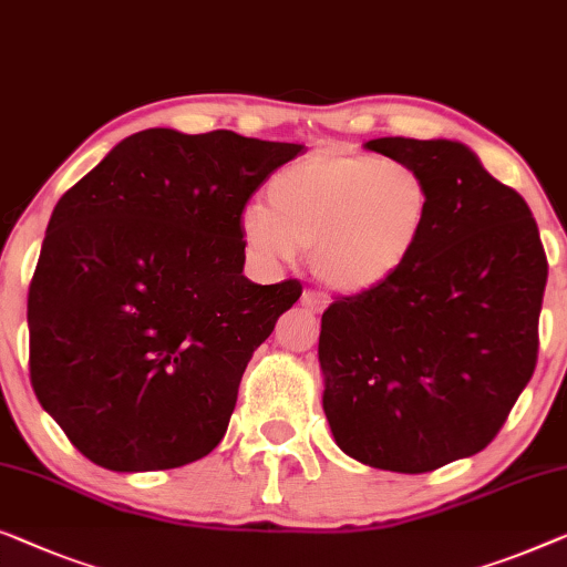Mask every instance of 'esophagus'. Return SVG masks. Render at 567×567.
<instances>
[{"label": "esophagus", "instance_id": "1", "mask_svg": "<svg viewBox=\"0 0 567 567\" xmlns=\"http://www.w3.org/2000/svg\"><path fill=\"white\" fill-rule=\"evenodd\" d=\"M301 303L307 307L309 311H322L327 307V297L324 293H319L315 289H307L301 293Z\"/></svg>", "mask_w": 567, "mask_h": 567}]
</instances>
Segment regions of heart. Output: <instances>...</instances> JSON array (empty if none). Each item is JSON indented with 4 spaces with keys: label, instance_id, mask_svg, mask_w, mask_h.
Listing matches in <instances>:
<instances>
[{
    "label": "heart",
    "instance_id": "obj_1",
    "mask_svg": "<svg viewBox=\"0 0 567 567\" xmlns=\"http://www.w3.org/2000/svg\"><path fill=\"white\" fill-rule=\"evenodd\" d=\"M426 219V186L412 166L371 153L322 151L278 171L268 209L240 219L256 256L293 260L311 248L324 284L363 291L406 264Z\"/></svg>",
    "mask_w": 567,
    "mask_h": 567
}]
</instances>
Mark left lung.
I'll use <instances>...</instances> for the list:
<instances>
[{"instance_id": "left-lung-1", "label": "left lung", "mask_w": 567, "mask_h": 567, "mask_svg": "<svg viewBox=\"0 0 567 567\" xmlns=\"http://www.w3.org/2000/svg\"><path fill=\"white\" fill-rule=\"evenodd\" d=\"M426 186L412 256L322 315L324 414L355 461L430 473L481 453L529 383L547 256L527 202L463 143L379 137Z\"/></svg>"}]
</instances>
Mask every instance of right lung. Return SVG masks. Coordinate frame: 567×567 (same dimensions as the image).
Wrapping results in <instances>:
<instances>
[{
  "label": "right lung",
  "mask_w": 567,
  "mask_h": 567,
  "mask_svg": "<svg viewBox=\"0 0 567 567\" xmlns=\"http://www.w3.org/2000/svg\"><path fill=\"white\" fill-rule=\"evenodd\" d=\"M303 145L153 127L55 204L30 281V383L106 471H166L225 437L245 365L297 278L243 276V212Z\"/></svg>",
  "instance_id": "1"
}]
</instances>
